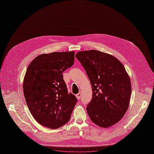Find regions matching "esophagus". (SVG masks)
I'll return each instance as SVG.
<instances>
[{
	"instance_id": "34e87169",
	"label": "esophagus",
	"mask_w": 154,
	"mask_h": 154,
	"mask_svg": "<svg viewBox=\"0 0 154 154\" xmlns=\"http://www.w3.org/2000/svg\"><path fill=\"white\" fill-rule=\"evenodd\" d=\"M81 96H82V92H81V91H79V93L76 94L77 98L78 100H80V97H81Z\"/></svg>"
}]
</instances>
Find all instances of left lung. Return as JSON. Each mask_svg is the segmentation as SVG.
<instances>
[{
  "mask_svg": "<svg viewBox=\"0 0 154 154\" xmlns=\"http://www.w3.org/2000/svg\"><path fill=\"white\" fill-rule=\"evenodd\" d=\"M75 57L91 85L92 98L87 107L91 120L103 128L115 125L127 112L131 94L123 65L113 56L95 50L79 51Z\"/></svg>",
  "mask_w": 154,
  "mask_h": 154,
  "instance_id": "obj_1",
  "label": "left lung"
}]
</instances>
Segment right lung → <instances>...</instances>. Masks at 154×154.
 Masks as SVG:
<instances>
[{
    "label": "right lung",
    "mask_w": 154,
    "mask_h": 154,
    "mask_svg": "<svg viewBox=\"0 0 154 154\" xmlns=\"http://www.w3.org/2000/svg\"><path fill=\"white\" fill-rule=\"evenodd\" d=\"M74 54L65 51L40 54L26 70L25 100L33 117L44 127L57 129L71 119L77 100L68 93L63 72L74 64Z\"/></svg>",
    "instance_id": "right-lung-1"
}]
</instances>
